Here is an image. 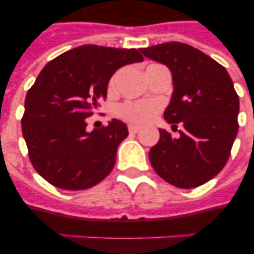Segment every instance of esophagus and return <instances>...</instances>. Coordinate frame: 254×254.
I'll use <instances>...</instances> for the list:
<instances>
[{"label": "esophagus", "instance_id": "1", "mask_svg": "<svg viewBox=\"0 0 254 254\" xmlns=\"http://www.w3.org/2000/svg\"><path fill=\"white\" fill-rule=\"evenodd\" d=\"M139 131V127H135V125H129V133H131V134H137Z\"/></svg>", "mask_w": 254, "mask_h": 254}]
</instances>
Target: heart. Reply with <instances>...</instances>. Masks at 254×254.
I'll use <instances>...</instances> for the list:
<instances>
[{"label":"heart","mask_w":254,"mask_h":254,"mask_svg":"<svg viewBox=\"0 0 254 254\" xmlns=\"http://www.w3.org/2000/svg\"><path fill=\"white\" fill-rule=\"evenodd\" d=\"M117 81V75L109 81V91H113ZM159 105L154 101H127L121 104L117 109V113L123 120L135 125H145L158 112Z\"/></svg>","instance_id":"obj_1"}]
</instances>
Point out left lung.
<instances>
[{
  "instance_id": "1",
  "label": "left lung",
  "mask_w": 254,
  "mask_h": 254,
  "mask_svg": "<svg viewBox=\"0 0 254 254\" xmlns=\"http://www.w3.org/2000/svg\"><path fill=\"white\" fill-rule=\"evenodd\" d=\"M149 59L167 65L174 92L163 117L182 130L174 138L159 129L149 151L155 173L179 189L212 179L228 161L239 131V96L227 69L200 50L181 42L141 49Z\"/></svg>"
}]
</instances>
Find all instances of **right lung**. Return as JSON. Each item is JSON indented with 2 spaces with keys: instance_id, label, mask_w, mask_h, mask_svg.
Listing matches in <instances>:
<instances>
[{
  "instance_id": "obj_1",
  "label": "right lung",
  "mask_w": 254,
  "mask_h": 254,
  "mask_svg": "<svg viewBox=\"0 0 254 254\" xmlns=\"http://www.w3.org/2000/svg\"><path fill=\"white\" fill-rule=\"evenodd\" d=\"M135 49L84 45L43 67L30 88L22 134L30 161L42 178L69 191L91 189L113 170L127 125L113 119L87 131L85 119L107 97L112 75L123 65L142 62Z\"/></svg>"
}]
</instances>
